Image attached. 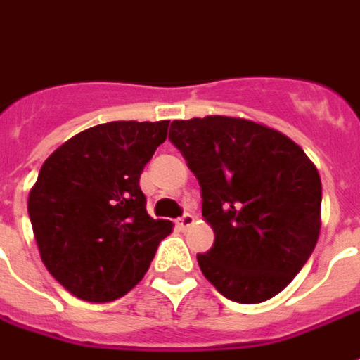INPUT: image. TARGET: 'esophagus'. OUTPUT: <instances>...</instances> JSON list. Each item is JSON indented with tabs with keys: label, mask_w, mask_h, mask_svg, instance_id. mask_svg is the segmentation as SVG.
I'll return each mask as SVG.
<instances>
[{
	"label": "esophagus",
	"mask_w": 360,
	"mask_h": 360,
	"mask_svg": "<svg viewBox=\"0 0 360 360\" xmlns=\"http://www.w3.org/2000/svg\"><path fill=\"white\" fill-rule=\"evenodd\" d=\"M177 226H179V229H188V227L195 226V218H193V214H185L183 218L177 219Z\"/></svg>",
	"instance_id": "1"
}]
</instances>
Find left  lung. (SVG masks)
Returning <instances> with one entry per match:
<instances>
[{"label":"left lung","instance_id":"8db88e82","mask_svg":"<svg viewBox=\"0 0 360 360\" xmlns=\"http://www.w3.org/2000/svg\"><path fill=\"white\" fill-rule=\"evenodd\" d=\"M169 141L198 179L214 229V247L196 257L204 278L243 304L276 297L316 247V165L289 136L243 117L175 119Z\"/></svg>","mask_w":360,"mask_h":360}]
</instances>
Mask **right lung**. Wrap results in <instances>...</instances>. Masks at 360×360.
Returning <instances> with one entry per match:
<instances>
[{
    "label": "right lung",
    "instance_id": "obj_1",
    "mask_svg": "<svg viewBox=\"0 0 360 360\" xmlns=\"http://www.w3.org/2000/svg\"><path fill=\"white\" fill-rule=\"evenodd\" d=\"M169 121H110L63 142L42 164L28 216L44 266L89 302L127 295L148 271L169 219L146 212L141 173Z\"/></svg>",
    "mask_w": 360,
    "mask_h": 360
}]
</instances>
